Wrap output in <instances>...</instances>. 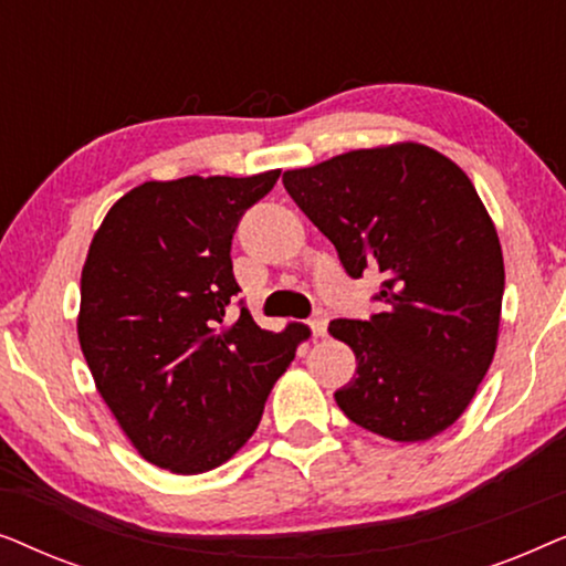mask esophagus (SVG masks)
<instances>
[{
  "instance_id": "1",
  "label": "esophagus",
  "mask_w": 566,
  "mask_h": 566,
  "mask_svg": "<svg viewBox=\"0 0 566 566\" xmlns=\"http://www.w3.org/2000/svg\"><path fill=\"white\" fill-rule=\"evenodd\" d=\"M327 312H316L312 319H308V327H312L314 337H324L327 335Z\"/></svg>"
}]
</instances>
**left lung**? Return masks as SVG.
<instances>
[{
    "mask_svg": "<svg viewBox=\"0 0 566 566\" xmlns=\"http://www.w3.org/2000/svg\"><path fill=\"white\" fill-rule=\"evenodd\" d=\"M283 185L347 275H384L381 312L329 322L358 363L337 407L399 443L451 428L492 366L505 291L497 229L467 172L405 142L289 169Z\"/></svg>",
    "mask_w": 566,
    "mask_h": 566,
    "instance_id": "1",
    "label": "left lung"
}]
</instances>
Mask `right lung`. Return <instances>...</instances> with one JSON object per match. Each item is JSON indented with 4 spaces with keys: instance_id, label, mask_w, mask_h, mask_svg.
Wrapping results in <instances>:
<instances>
[{
    "instance_id": "1",
    "label": "right lung",
    "mask_w": 566,
    "mask_h": 566,
    "mask_svg": "<svg viewBox=\"0 0 566 566\" xmlns=\"http://www.w3.org/2000/svg\"><path fill=\"white\" fill-rule=\"evenodd\" d=\"M281 169L180 177L126 192L92 237L76 332L95 386L146 461L203 474L252 432L273 384L308 337L254 324L239 301L231 239Z\"/></svg>"
}]
</instances>
